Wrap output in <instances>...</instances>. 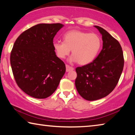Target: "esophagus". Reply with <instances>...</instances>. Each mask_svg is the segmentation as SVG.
Returning <instances> with one entry per match:
<instances>
[{
	"label": "esophagus",
	"instance_id": "obj_1",
	"mask_svg": "<svg viewBox=\"0 0 135 135\" xmlns=\"http://www.w3.org/2000/svg\"><path fill=\"white\" fill-rule=\"evenodd\" d=\"M74 70V68H73L72 67H70V66L66 65V71L67 72H69L70 71H73Z\"/></svg>",
	"mask_w": 135,
	"mask_h": 135
}]
</instances>
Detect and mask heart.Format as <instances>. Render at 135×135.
<instances>
[{
    "instance_id": "obj_1",
    "label": "heart",
    "mask_w": 135,
    "mask_h": 135,
    "mask_svg": "<svg viewBox=\"0 0 135 135\" xmlns=\"http://www.w3.org/2000/svg\"><path fill=\"white\" fill-rule=\"evenodd\" d=\"M63 42L55 41L53 47L56 56L64 59L69 55L71 50L72 56L69 61L86 65L94 60L102 45V40L95 33H89L77 30L67 31L63 36Z\"/></svg>"
}]
</instances>
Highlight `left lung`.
<instances>
[{
	"label": "left lung",
	"mask_w": 135,
	"mask_h": 135,
	"mask_svg": "<svg viewBox=\"0 0 135 135\" xmlns=\"http://www.w3.org/2000/svg\"><path fill=\"white\" fill-rule=\"evenodd\" d=\"M94 27L102 35V49L92 62L76 68L77 90L88 100H98L109 95L117 84L124 67L119 42L105 30Z\"/></svg>",
	"instance_id": "8db88e82"
}]
</instances>
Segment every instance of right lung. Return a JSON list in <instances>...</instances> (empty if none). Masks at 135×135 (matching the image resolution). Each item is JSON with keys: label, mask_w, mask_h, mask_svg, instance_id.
Instances as JSON below:
<instances>
[{"label": "right lung", "mask_w": 135, "mask_h": 135, "mask_svg": "<svg viewBox=\"0 0 135 135\" xmlns=\"http://www.w3.org/2000/svg\"><path fill=\"white\" fill-rule=\"evenodd\" d=\"M63 26L60 23L36 25L15 40L10 56L13 77L18 87L31 97H49L65 74V64L53 47L55 36Z\"/></svg>", "instance_id": "1"}]
</instances>
